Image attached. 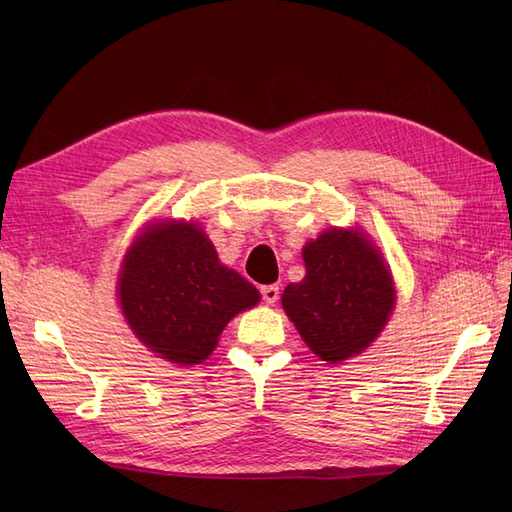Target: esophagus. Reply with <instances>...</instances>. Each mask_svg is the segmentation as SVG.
<instances>
[{"mask_svg": "<svg viewBox=\"0 0 512 512\" xmlns=\"http://www.w3.org/2000/svg\"><path fill=\"white\" fill-rule=\"evenodd\" d=\"M260 294H262V301L273 305V303H277V299H280V286H277V284L262 286V288H260Z\"/></svg>", "mask_w": 512, "mask_h": 512, "instance_id": "esophagus-1", "label": "esophagus"}]
</instances>
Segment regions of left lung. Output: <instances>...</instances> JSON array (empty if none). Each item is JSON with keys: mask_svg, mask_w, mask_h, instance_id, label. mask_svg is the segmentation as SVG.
Wrapping results in <instances>:
<instances>
[{"mask_svg": "<svg viewBox=\"0 0 512 512\" xmlns=\"http://www.w3.org/2000/svg\"><path fill=\"white\" fill-rule=\"evenodd\" d=\"M303 260L307 275L282 294L288 318L322 361L359 354L393 312L389 267L365 235L337 228L307 243Z\"/></svg>", "mask_w": 512, "mask_h": 512, "instance_id": "obj_1", "label": "left lung"}]
</instances>
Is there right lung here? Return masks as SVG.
I'll return each mask as SVG.
<instances>
[{"instance_id": "right-lung-1", "label": "right lung", "mask_w": 512, "mask_h": 512, "mask_svg": "<svg viewBox=\"0 0 512 512\" xmlns=\"http://www.w3.org/2000/svg\"><path fill=\"white\" fill-rule=\"evenodd\" d=\"M258 299L196 224H151L123 258V316L147 348L179 365L205 361L228 320Z\"/></svg>"}]
</instances>
